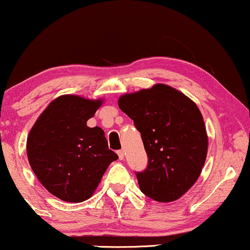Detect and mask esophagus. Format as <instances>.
<instances>
[{
    "label": "esophagus",
    "instance_id": "1",
    "mask_svg": "<svg viewBox=\"0 0 250 250\" xmlns=\"http://www.w3.org/2000/svg\"><path fill=\"white\" fill-rule=\"evenodd\" d=\"M118 156L120 160H122L123 158H125V152H123V150H118Z\"/></svg>",
    "mask_w": 250,
    "mask_h": 250
}]
</instances>
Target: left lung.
<instances>
[{
  "mask_svg": "<svg viewBox=\"0 0 250 250\" xmlns=\"http://www.w3.org/2000/svg\"><path fill=\"white\" fill-rule=\"evenodd\" d=\"M119 107L141 132L147 166L135 172L142 192L158 202L178 200L196 182L208 152L198 107L164 84L125 94Z\"/></svg>",
  "mask_w": 250,
  "mask_h": 250,
  "instance_id": "obj_1",
  "label": "left lung"
}]
</instances>
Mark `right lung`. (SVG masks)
<instances>
[{"label":"right lung","instance_id":"right-lung-1","mask_svg":"<svg viewBox=\"0 0 250 250\" xmlns=\"http://www.w3.org/2000/svg\"><path fill=\"white\" fill-rule=\"evenodd\" d=\"M102 100L56 98L43 110L27 138V158L41 185L60 200L80 203L96 190L118 154L102 128H90Z\"/></svg>","mask_w":250,"mask_h":250}]
</instances>
